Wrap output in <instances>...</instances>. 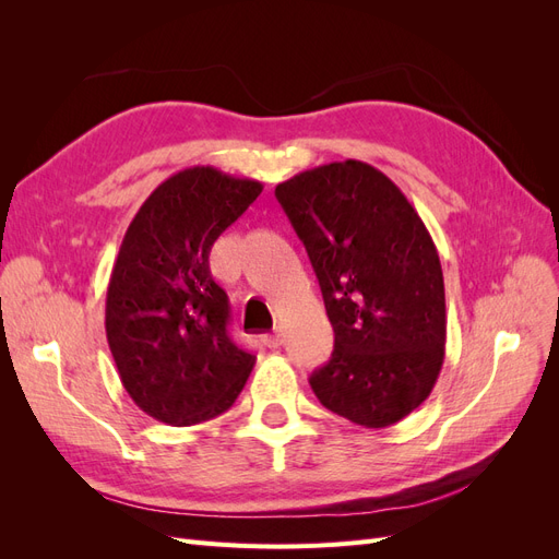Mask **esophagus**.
Wrapping results in <instances>:
<instances>
[{
  "instance_id": "esophagus-1",
  "label": "esophagus",
  "mask_w": 559,
  "mask_h": 559,
  "mask_svg": "<svg viewBox=\"0 0 559 559\" xmlns=\"http://www.w3.org/2000/svg\"><path fill=\"white\" fill-rule=\"evenodd\" d=\"M263 343H265L270 349H277V347L282 345V333L275 329L273 333H267V335L263 337Z\"/></svg>"
}]
</instances>
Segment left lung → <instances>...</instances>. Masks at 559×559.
Returning <instances> with one entry per match:
<instances>
[{
	"mask_svg": "<svg viewBox=\"0 0 559 559\" xmlns=\"http://www.w3.org/2000/svg\"><path fill=\"white\" fill-rule=\"evenodd\" d=\"M335 333L310 376L319 403L384 429L427 401L445 359V286L415 207L378 167L319 165L277 183Z\"/></svg>",
	"mask_w": 559,
	"mask_h": 559,
	"instance_id": "obj_1",
	"label": "left lung"
}]
</instances>
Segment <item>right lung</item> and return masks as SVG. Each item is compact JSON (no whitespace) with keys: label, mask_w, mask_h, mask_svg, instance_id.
I'll use <instances>...</instances> for the list:
<instances>
[{"label":"right lung","mask_w":559,"mask_h":559,"mask_svg":"<svg viewBox=\"0 0 559 559\" xmlns=\"http://www.w3.org/2000/svg\"><path fill=\"white\" fill-rule=\"evenodd\" d=\"M261 191L257 179L189 167L144 200L118 249L105 310L111 357L130 399L170 427L226 413L257 364L228 335L210 249Z\"/></svg>","instance_id":"obj_1"}]
</instances>
